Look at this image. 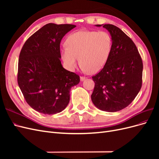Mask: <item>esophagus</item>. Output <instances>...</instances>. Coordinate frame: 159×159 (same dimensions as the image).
Segmentation results:
<instances>
[{
  "instance_id": "34e87169",
  "label": "esophagus",
  "mask_w": 159,
  "mask_h": 159,
  "mask_svg": "<svg viewBox=\"0 0 159 159\" xmlns=\"http://www.w3.org/2000/svg\"><path fill=\"white\" fill-rule=\"evenodd\" d=\"M85 77H84V76H81L80 77V80L81 81H84L85 80Z\"/></svg>"
}]
</instances>
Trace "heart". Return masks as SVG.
<instances>
[{
  "instance_id": "1",
  "label": "heart",
  "mask_w": 159,
  "mask_h": 159,
  "mask_svg": "<svg viewBox=\"0 0 159 159\" xmlns=\"http://www.w3.org/2000/svg\"><path fill=\"white\" fill-rule=\"evenodd\" d=\"M61 49V56L70 70L78 65V58L83 68L95 74L106 64L111 50L112 40L105 31L80 30L72 33Z\"/></svg>"
}]
</instances>
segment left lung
Returning a JSON list of instances; mask_svg holds the SVG:
<instances>
[{"label":"left lung","mask_w":159,"mask_h":159,"mask_svg":"<svg viewBox=\"0 0 159 159\" xmlns=\"http://www.w3.org/2000/svg\"><path fill=\"white\" fill-rule=\"evenodd\" d=\"M102 25L111 36V50L103 68L92 77L95 87L91 98L100 110L116 112L127 107L140 91L143 61L126 34L113 25Z\"/></svg>","instance_id":"obj_1"}]
</instances>
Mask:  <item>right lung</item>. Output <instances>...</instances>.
<instances>
[{"label": "right lung", "instance_id": "1", "mask_svg": "<svg viewBox=\"0 0 159 159\" xmlns=\"http://www.w3.org/2000/svg\"><path fill=\"white\" fill-rule=\"evenodd\" d=\"M74 25L49 23L28 38L19 55L17 80L26 102L36 111L53 115L70 102L80 76L62 67L60 42Z\"/></svg>", "mask_w": 159, "mask_h": 159}]
</instances>
